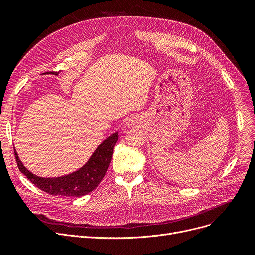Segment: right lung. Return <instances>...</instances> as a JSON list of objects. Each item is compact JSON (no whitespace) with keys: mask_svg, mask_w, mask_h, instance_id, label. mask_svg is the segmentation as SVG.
Here are the masks:
<instances>
[{"mask_svg":"<svg viewBox=\"0 0 255 255\" xmlns=\"http://www.w3.org/2000/svg\"><path fill=\"white\" fill-rule=\"evenodd\" d=\"M53 74L58 75L59 73L53 72ZM118 137V132H116L104 139L94 151L86 164L77 170L61 177L42 178L36 176L22 164L16 150H14V154L21 173L39 189L51 195L79 197L92 192L105 176Z\"/></svg>","mask_w":255,"mask_h":255,"instance_id":"1","label":"right lung"}]
</instances>
